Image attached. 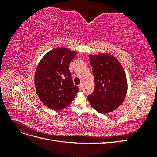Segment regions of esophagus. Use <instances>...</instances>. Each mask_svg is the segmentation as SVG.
Segmentation results:
<instances>
[{
    "label": "esophagus",
    "mask_w": 157,
    "mask_h": 157,
    "mask_svg": "<svg viewBox=\"0 0 157 157\" xmlns=\"http://www.w3.org/2000/svg\"><path fill=\"white\" fill-rule=\"evenodd\" d=\"M78 88H79V89L81 90L82 89V84H80L79 85H78Z\"/></svg>",
    "instance_id": "34e87169"
}]
</instances>
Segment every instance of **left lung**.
<instances>
[{
  "instance_id": "left-lung-1",
  "label": "left lung",
  "mask_w": 157,
  "mask_h": 157,
  "mask_svg": "<svg viewBox=\"0 0 157 157\" xmlns=\"http://www.w3.org/2000/svg\"><path fill=\"white\" fill-rule=\"evenodd\" d=\"M95 88L88 97L91 106L105 114L119 107L127 93L126 76L118 60L109 54L90 55Z\"/></svg>"
}]
</instances>
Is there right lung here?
I'll list each match as a JSON object with an SVG mask.
<instances>
[{"label":"right lung","mask_w":157,"mask_h":157,"mask_svg":"<svg viewBox=\"0 0 157 157\" xmlns=\"http://www.w3.org/2000/svg\"><path fill=\"white\" fill-rule=\"evenodd\" d=\"M77 52L57 48L41 59L35 75L36 92L41 101L48 108L59 111L67 107L78 91L69 69Z\"/></svg>","instance_id":"1"}]
</instances>
